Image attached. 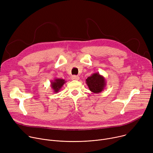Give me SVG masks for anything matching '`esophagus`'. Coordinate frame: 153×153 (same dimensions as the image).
<instances>
[{"instance_id":"1","label":"esophagus","mask_w":153,"mask_h":153,"mask_svg":"<svg viewBox=\"0 0 153 153\" xmlns=\"http://www.w3.org/2000/svg\"><path fill=\"white\" fill-rule=\"evenodd\" d=\"M72 79L73 80H78L79 79V77L78 76H76V75H73L72 76Z\"/></svg>"}]
</instances>
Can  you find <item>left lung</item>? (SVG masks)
<instances>
[{
  "label": "left lung",
  "mask_w": 153,
  "mask_h": 153,
  "mask_svg": "<svg viewBox=\"0 0 153 153\" xmlns=\"http://www.w3.org/2000/svg\"><path fill=\"white\" fill-rule=\"evenodd\" d=\"M89 90L95 94H98L103 91L107 85L105 78L99 74V73H94L92 74L86 79Z\"/></svg>",
  "instance_id": "8db88e82"
}]
</instances>
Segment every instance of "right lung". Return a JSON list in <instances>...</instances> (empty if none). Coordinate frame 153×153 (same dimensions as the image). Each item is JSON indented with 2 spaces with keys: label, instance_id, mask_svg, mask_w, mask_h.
<instances>
[{
  "label": "right lung",
  "instance_id": "1",
  "mask_svg": "<svg viewBox=\"0 0 153 153\" xmlns=\"http://www.w3.org/2000/svg\"><path fill=\"white\" fill-rule=\"evenodd\" d=\"M66 83V81L62 78H54L51 81V87L54 93H57L60 91L63 85Z\"/></svg>",
  "mask_w": 153,
  "mask_h": 153
}]
</instances>
